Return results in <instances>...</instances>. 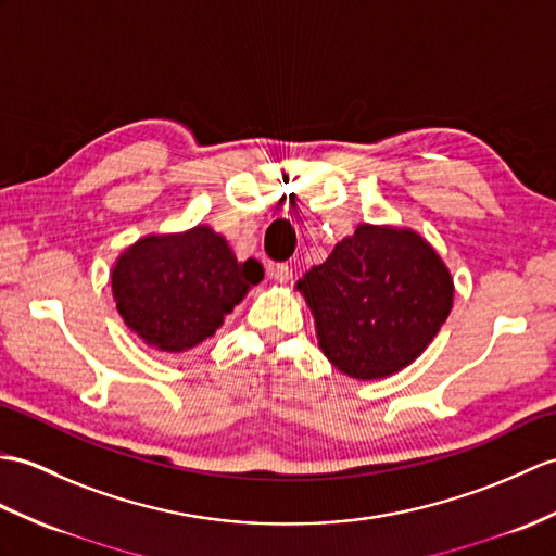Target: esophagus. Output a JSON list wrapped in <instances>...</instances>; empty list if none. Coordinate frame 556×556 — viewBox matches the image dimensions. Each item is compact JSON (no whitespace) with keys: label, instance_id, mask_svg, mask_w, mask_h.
I'll return each mask as SVG.
<instances>
[{"label":"esophagus","instance_id":"34e87169","mask_svg":"<svg viewBox=\"0 0 556 556\" xmlns=\"http://www.w3.org/2000/svg\"><path fill=\"white\" fill-rule=\"evenodd\" d=\"M269 275H273L279 283H289L293 279V269L289 265H273L269 267Z\"/></svg>","mask_w":556,"mask_h":556}]
</instances>
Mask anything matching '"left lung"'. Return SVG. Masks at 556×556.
I'll return each instance as SVG.
<instances>
[{
  "label": "left lung",
  "mask_w": 556,
  "mask_h": 556,
  "mask_svg": "<svg viewBox=\"0 0 556 556\" xmlns=\"http://www.w3.org/2000/svg\"><path fill=\"white\" fill-rule=\"evenodd\" d=\"M295 289L329 363L353 379L393 377L415 363L453 309L447 265L409 227L357 225Z\"/></svg>",
  "instance_id": "left-lung-1"
}]
</instances>
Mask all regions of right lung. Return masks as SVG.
Returning a JSON list of instances; mask_svg holds the SVG:
<instances>
[{
    "label": "right lung",
    "mask_w": 556,
    "mask_h": 556,
    "mask_svg": "<svg viewBox=\"0 0 556 556\" xmlns=\"http://www.w3.org/2000/svg\"><path fill=\"white\" fill-rule=\"evenodd\" d=\"M261 279V263H239L223 235L197 225L127 247L115 257L111 291L125 325L149 348L185 353L213 337Z\"/></svg>",
    "instance_id": "right-lung-1"
}]
</instances>
